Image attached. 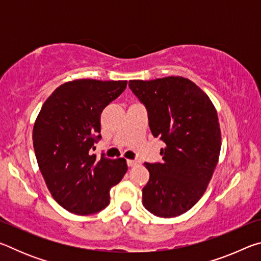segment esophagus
I'll return each instance as SVG.
<instances>
[{
    "label": "esophagus",
    "instance_id": "34e87169",
    "mask_svg": "<svg viewBox=\"0 0 261 261\" xmlns=\"http://www.w3.org/2000/svg\"><path fill=\"white\" fill-rule=\"evenodd\" d=\"M126 163H127V166H129V167H136V166L140 165V161H138V160H127Z\"/></svg>",
    "mask_w": 261,
    "mask_h": 261
}]
</instances>
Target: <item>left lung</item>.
Here are the masks:
<instances>
[{
    "label": "left lung",
    "mask_w": 261,
    "mask_h": 261,
    "mask_svg": "<svg viewBox=\"0 0 261 261\" xmlns=\"http://www.w3.org/2000/svg\"><path fill=\"white\" fill-rule=\"evenodd\" d=\"M129 86L147 109L153 136L166 144L161 163L144 165L149 179L143 205L160 218L178 216L202 197L218 165V113L208 95L188 78L130 81Z\"/></svg>",
    "instance_id": "left-lung-1"
}]
</instances>
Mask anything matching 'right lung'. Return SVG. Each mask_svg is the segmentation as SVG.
Wrapping results in <instances>:
<instances>
[{
  "label": "right lung",
  "instance_id": "obj_1",
  "mask_svg": "<svg viewBox=\"0 0 261 261\" xmlns=\"http://www.w3.org/2000/svg\"><path fill=\"white\" fill-rule=\"evenodd\" d=\"M126 81L76 79L62 84L42 105L33 126V147L42 177L59 204L78 215L107 207L109 191L127 170L125 159L92 154L101 139L102 110Z\"/></svg>",
  "mask_w": 261,
  "mask_h": 261
}]
</instances>
